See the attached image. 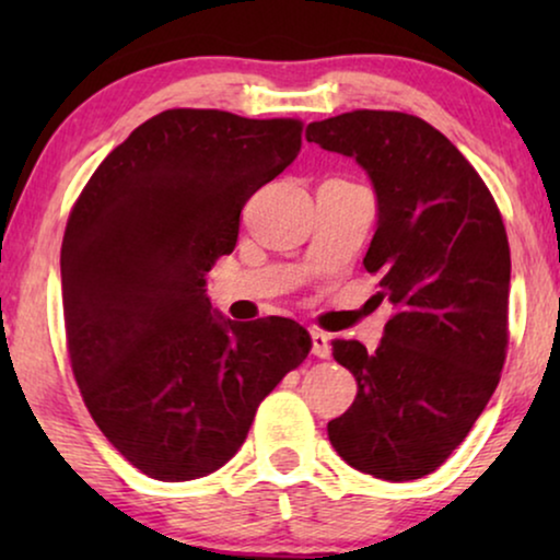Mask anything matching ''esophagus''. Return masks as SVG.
I'll use <instances>...</instances> for the list:
<instances>
[{
    "instance_id": "34e87169",
    "label": "esophagus",
    "mask_w": 560,
    "mask_h": 560,
    "mask_svg": "<svg viewBox=\"0 0 560 560\" xmlns=\"http://www.w3.org/2000/svg\"><path fill=\"white\" fill-rule=\"evenodd\" d=\"M311 351L318 359H328V354H331V339H328V334L311 331Z\"/></svg>"
}]
</instances>
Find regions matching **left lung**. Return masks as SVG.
I'll return each instance as SVG.
<instances>
[{
  "mask_svg": "<svg viewBox=\"0 0 560 560\" xmlns=\"http://www.w3.org/2000/svg\"><path fill=\"white\" fill-rule=\"evenodd\" d=\"M305 140L357 160L377 196L366 272L393 303L380 347L334 341L357 397L328 423L354 469L387 481L439 469L492 397L508 347L510 244L492 194L428 121L359 109Z\"/></svg>",
  "mask_w": 560,
  "mask_h": 560,
  "instance_id": "obj_1",
  "label": "left lung"
}]
</instances>
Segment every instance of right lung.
Masks as SVG:
<instances>
[{
	"mask_svg": "<svg viewBox=\"0 0 560 560\" xmlns=\"http://www.w3.org/2000/svg\"><path fill=\"white\" fill-rule=\"evenodd\" d=\"M301 121L167 109L96 167L60 249L68 354L106 441L160 481L217 471L308 357L290 318H224L206 272L249 196L293 163Z\"/></svg>",
	"mask_w": 560,
	"mask_h": 560,
	"instance_id": "add662e5",
	"label": "right lung"
}]
</instances>
